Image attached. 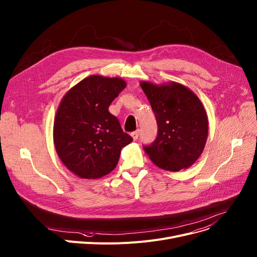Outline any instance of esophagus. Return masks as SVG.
Wrapping results in <instances>:
<instances>
[{"label":"esophagus","mask_w":257,"mask_h":257,"mask_svg":"<svg viewBox=\"0 0 257 257\" xmlns=\"http://www.w3.org/2000/svg\"><path fill=\"white\" fill-rule=\"evenodd\" d=\"M139 135H140V130H136V131H134V132L131 133V136H132V139H133L134 141H136V140L139 139Z\"/></svg>","instance_id":"esophagus-1"}]
</instances>
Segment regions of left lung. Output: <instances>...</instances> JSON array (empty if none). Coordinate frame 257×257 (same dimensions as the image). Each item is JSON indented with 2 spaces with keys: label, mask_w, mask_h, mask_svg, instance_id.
Masks as SVG:
<instances>
[{
  "label": "left lung",
  "mask_w": 257,
  "mask_h": 257,
  "mask_svg": "<svg viewBox=\"0 0 257 257\" xmlns=\"http://www.w3.org/2000/svg\"><path fill=\"white\" fill-rule=\"evenodd\" d=\"M158 125L157 138L144 146L154 164L169 172L191 166L208 138V117L200 100L184 85L141 83Z\"/></svg>",
  "instance_id": "left-lung-1"
}]
</instances>
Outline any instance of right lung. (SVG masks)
<instances>
[{
  "label": "right lung",
  "instance_id": "1",
  "mask_svg": "<svg viewBox=\"0 0 257 257\" xmlns=\"http://www.w3.org/2000/svg\"><path fill=\"white\" fill-rule=\"evenodd\" d=\"M125 88L121 78L92 75L64 96L55 118L54 142L62 162L79 178L109 174L122 148L133 141L108 110Z\"/></svg>",
  "mask_w": 257,
  "mask_h": 257
}]
</instances>
